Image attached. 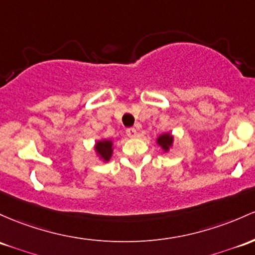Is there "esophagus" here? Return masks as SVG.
Masks as SVG:
<instances>
[{"instance_id":"1","label":"esophagus","mask_w":255,"mask_h":255,"mask_svg":"<svg viewBox=\"0 0 255 255\" xmlns=\"http://www.w3.org/2000/svg\"><path fill=\"white\" fill-rule=\"evenodd\" d=\"M127 135L129 136V138H135V136L138 135V130H136V128H128Z\"/></svg>"}]
</instances>
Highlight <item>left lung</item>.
<instances>
[{
  "instance_id": "obj_1",
  "label": "left lung",
  "mask_w": 255,
  "mask_h": 255,
  "mask_svg": "<svg viewBox=\"0 0 255 255\" xmlns=\"http://www.w3.org/2000/svg\"><path fill=\"white\" fill-rule=\"evenodd\" d=\"M156 144H157L158 146L163 150L164 153L169 152V150L172 149L173 145H174V135H173V134H170L169 132L159 134V135L157 136V139H156Z\"/></svg>"
}]
</instances>
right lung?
<instances>
[{"label":"right lung","instance_id":"add662e5","mask_svg":"<svg viewBox=\"0 0 255 255\" xmlns=\"http://www.w3.org/2000/svg\"><path fill=\"white\" fill-rule=\"evenodd\" d=\"M97 157L103 162H109L114 153V141L111 139H100L94 144Z\"/></svg>","mask_w":255,"mask_h":255}]
</instances>
